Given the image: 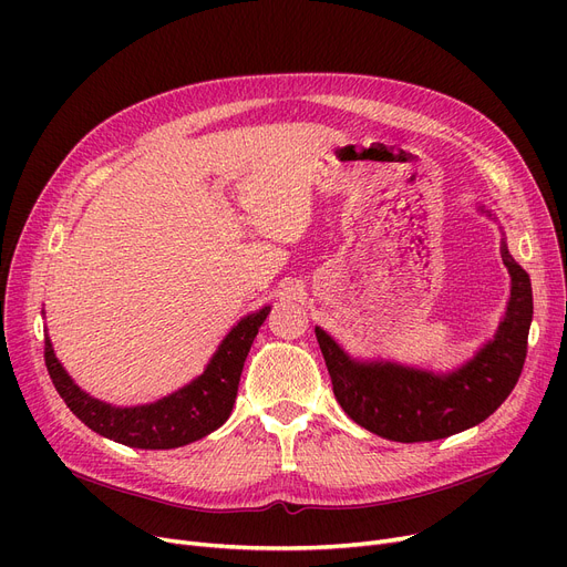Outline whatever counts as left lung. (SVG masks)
Here are the masks:
<instances>
[{
  "label": "left lung",
  "mask_w": 567,
  "mask_h": 567,
  "mask_svg": "<svg viewBox=\"0 0 567 567\" xmlns=\"http://www.w3.org/2000/svg\"><path fill=\"white\" fill-rule=\"evenodd\" d=\"M478 212L492 218L485 206H478ZM501 257L511 274L505 315L494 338L451 372L353 359L321 326H315L336 400L353 423L400 443L436 441L483 423L505 402L524 368L533 291L528 274L513 259L505 238Z\"/></svg>",
  "instance_id": "left-lung-1"
}]
</instances>
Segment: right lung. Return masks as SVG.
Wrapping results in <instances>:
<instances>
[{"instance_id":"obj_1","label":"right lung","mask_w":567,"mask_h":567,"mask_svg":"<svg viewBox=\"0 0 567 567\" xmlns=\"http://www.w3.org/2000/svg\"><path fill=\"white\" fill-rule=\"evenodd\" d=\"M268 312L271 306H264L238 319L199 377L148 404L112 406L84 393L59 363L50 338H45V365L56 393L89 430L131 449H182L212 434L229 419L248 351Z\"/></svg>"}]
</instances>
